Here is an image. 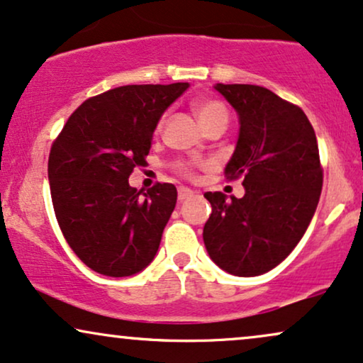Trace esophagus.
Here are the masks:
<instances>
[{
  "mask_svg": "<svg viewBox=\"0 0 363 363\" xmlns=\"http://www.w3.org/2000/svg\"><path fill=\"white\" fill-rule=\"evenodd\" d=\"M191 195H194V191H191L190 189H186V186H180V189H178V200H180V202L190 199Z\"/></svg>",
  "mask_w": 363,
  "mask_h": 363,
  "instance_id": "obj_1",
  "label": "esophagus"
}]
</instances>
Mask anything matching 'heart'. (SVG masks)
Here are the masks:
<instances>
[{
  "instance_id": "heart-1",
  "label": "heart",
  "mask_w": 363,
  "mask_h": 363,
  "mask_svg": "<svg viewBox=\"0 0 363 363\" xmlns=\"http://www.w3.org/2000/svg\"><path fill=\"white\" fill-rule=\"evenodd\" d=\"M194 110L195 113H197L200 125H202L203 129L214 122H228V110H225V106L220 104L219 100L200 98V100L194 101ZM161 127H163V118L157 122L156 130H161ZM174 169L186 178H191L195 174V164L189 163V161H178V163L174 164Z\"/></svg>"
}]
</instances>
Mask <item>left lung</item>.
I'll list each match as a JSON object with an SVG mask.
<instances>
[{"instance_id":"8db88e82","label":"left lung","mask_w":363,"mask_h":363,"mask_svg":"<svg viewBox=\"0 0 363 363\" xmlns=\"http://www.w3.org/2000/svg\"><path fill=\"white\" fill-rule=\"evenodd\" d=\"M240 115V138L225 166L245 195L206 191L212 214L203 242L217 267L238 277L270 272L291 255L316 212L323 189L316 134L297 105L257 84H216Z\"/></svg>"}]
</instances>
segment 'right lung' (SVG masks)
<instances>
[{"instance_id": "obj_1", "label": "right lung", "mask_w": 363, "mask_h": 363, "mask_svg": "<svg viewBox=\"0 0 363 363\" xmlns=\"http://www.w3.org/2000/svg\"><path fill=\"white\" fill-rule=\"evenodd\" d=\"M189 83L127 84L83 101L49 155L50 197L69 248L106 277L144 270L160 248L177 206L172 183L146 194L129 177L146 166L152 132Z\"/></svg>"}]
</instances>
